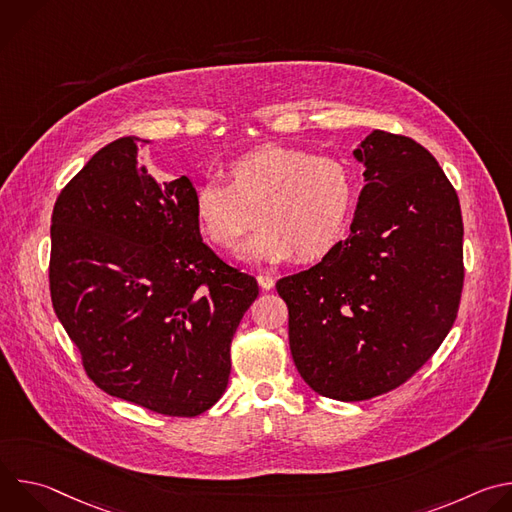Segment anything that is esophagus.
<instances>
[{
  "instance_id": "34e87169",
  "label": "esophagus",
  "mask_w": 512,
  "mask_h": 512,
  "mask_svg": "<svg viewBox=\"0 0 512 512\" xmlns=\"http://www.w3.org/2000/svg\"><path fill=\"white\" fill-rule=\"evenodd\" d=\"M257 281H259L261 289H271L275 285V279L271 275H257Z\"/></svg>"
}]
</instances>
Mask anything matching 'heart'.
<instances>
[{"instance_id":"heart-1","label":"heart","mask_w":512,"mask_h":512,"mask_svg":"<svg viewBox=\"0 0 512 512\" xmlns=\"http://www.w3.org/2000/svg\"><path fill=\"white\" fill-rule=\"evenodd\" d=\"M225 178L194 190V218L216 247L233 249L255 218L261 229L239 251L253 261L316 263L346 237L356 184L338 158L265 143L229 162Z\"/></svg>"}]
</instances>
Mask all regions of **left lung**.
Here are the masks:
<instances>
[{
    "instance_id": "obj_1",
    "label": "left lung",
    "mask_w": 512,
    "mask_h": 512,
    "mask_svg": "<svg viewBox=\"0 0 512 512\" xmlns=\"http://www.w3.org/2000/svg\"><path fill=\"white\" fill-rule=\"evenodd\" d=\"M352 154L367 184L348 239L275 285L298 373L338 401L413 377L452 330L464 285L460 200L435 158L381 129Z\"/></svg>"
}]
</instances>
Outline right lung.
Returning <instances> with one entry per match:
<instances>
[{"instance_id": "1", "label": "right lung", "mask_w": 512, "mask_h": 512, "mask_svg": "<svg viewBox=\"0 0 512 512\" xmlns=\"http://www.w3.org/2000/svg\"><path fill=\"white\" fill-rule=\"evenodd\" d=\"M139 143L111 141L58 194L50 298L99 389L196 417L227 389L231 340L259 287L202 243L192 182L158 184Z\"/></svg>"}]
</instances>
